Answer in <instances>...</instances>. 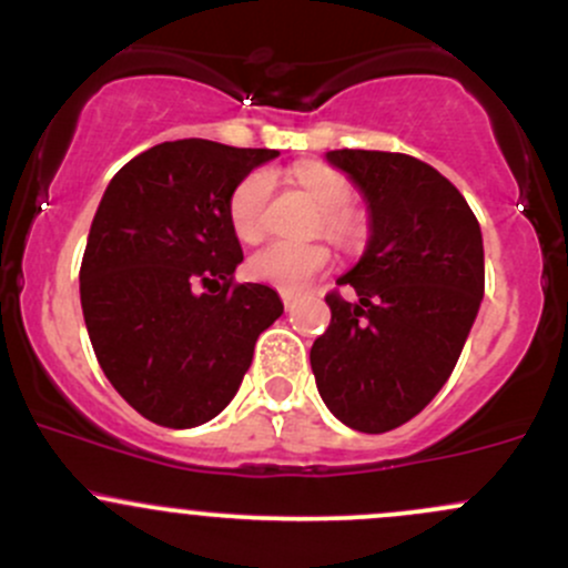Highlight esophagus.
<instances>
[{"instance_id":"1","label":"esophagus","mask_w":568,"mask_h":568,"mask_svg":"<svg viewBox=\"0 0 568 568\" xmlns=\"http://www.w3.org/2000/svg\"><path fill=\"white\" fill-rule=\"evenodd\" d=\"M280 298H283L285 310H291V307H294V302H296V296H294V294H288V291H280Z\"/></svg>"}]
</instances>
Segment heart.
I'll list each match as a JSON object with an SVG mask.
<instances>
[{
	"label": "heart",
	"instance_id": "1",
	"mask_svg": "<svg viewBox=\"0 0 568 568\" xmlns=\"http://www.w3.org/2000/svg\"><path fill=\"white\" fill-rule=\"evenodd\" d=\"M296 183L323 207V232L339 245H355L364 236V217L351 207L355 189L347 174L326 164H296ZM272 174L255 170L236 183L229 199V223L242 242H258L266 232V215L272 202ZM332 264V251L321 242H272L247 261V272L258 283L280 291H302Z\"/></svg>",
	"mask_w": 568,
	"mask_h": 568
}]
</instances>
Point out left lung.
Listing matches in <instances>:
<instances>
[{
  "label": "left lung",
  "mask_w": 568,
  "mask_h": 568,
  "mask_svg": "<svg viewBox=\"0 0 568 568\" xmlns=\"http://www.w3.org/2000/svg\"><path fill=\"white\" fill-rule=\"evenodd\" d=\"M364 191V258L328 291L332 323L310 351L323 402L345 426L385 434L447 383L485 291L479 223L445 174L407 153L328 151Z\"/></svg>",
  "instance_id": "left-lung-1"
}]
</instances>
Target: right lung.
Listing matches in <instances>:
<instances>
[{
	"instance_id": "obj_1",
	"label": "right lung",
	"mask_w": 568,
	"mask_h": 568,
	"mask_svg": "<svg viewBox=\"0 0 568 568\" xmlns=\"http://www.w3.org/2000/svg\"><path fill=\"white\" fill-rule=\"evenodd\" d=\"M277 155L210 140L161 142L110 180L80 264V304L112 388L166 428L232 402L258 334L283 315L270 285L236 283L229 199Z\"/></svg>"
}]
</instances>
